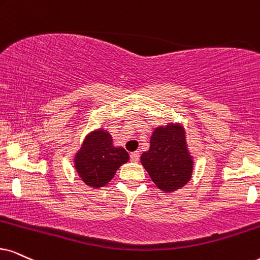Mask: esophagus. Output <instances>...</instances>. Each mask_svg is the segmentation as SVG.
<instances>
[{
    "label": "esophagus",
    "instance_id": "obj_1",
    "mask_svg": "<svg viewBox=\"0 0 260 260\" xmlns=\"http://www.w3.org/2000/svg\"><path fill=\"white\" fill-rule=\"evenodd\" d=\"M139 157H140V154L138 151L131 153V160H132V162H138V160H139Z\"/></svg>",
    "mask_w": 260,
    "mask_h": 260
}]
</instances>
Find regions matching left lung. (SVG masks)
<instances>
[{"label": "left lung", "mask_w": 260, "mask_h": 260, "mask_svg": "<svg viewBox=\"0 0 260 260\" xmlns=\"http://www.w3.org/2000/svg\"><path fill=\"white\" fill-rule=\"evenodd\" d=\"M140 162L158 189L172 193L192 179L194 157L188 149L182 122L160 124L150 138V149L141 153Z\"/></svg>", "instance_id": "left-lung-1"}]
</instances>
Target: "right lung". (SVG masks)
<instances>
[{
    "mask_svg": "<svg viewBox=\"0 0 260 260\" xmlns=\"http://www.w3.org/2000/svg\"><path fill=\"white\" fill-rule=\"evenodd\" d=\"M129 160L122 146H115L106 128H97L84 138L75 152L73 164L79 179L91 188H101L111 181L117 169Z\"/></svg>",
    "mask_w": 260,
    "mask_h": 260,
    "instance_id": "right-lung-1",
    "label": "right lung"
}]
</instances>
